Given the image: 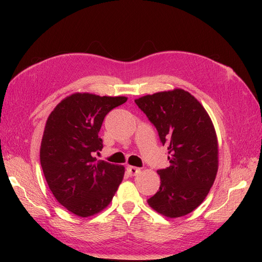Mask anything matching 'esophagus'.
Segmentation results:
<instances>
[{
  "label": "esophagus",
  "mask_w": 262,
  "mask_h": 262,
  "mask_svg": "<svg viewBox=\"0 0 262 262\" xmlns=\"http://www.w3.org/2000/svg\"><path fill=\"white\" fill-rule=\"evenodd\" d=\"M126 170H128V172L131 176H137L141 172V169L138 167H134V166H129V167L126 168Z\"/></svg>",
  "instance_id": "1"
}]
</instances>
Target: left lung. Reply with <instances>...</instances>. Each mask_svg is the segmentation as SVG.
<instances>
[{"instance_id": "left-lung-1", "label": "left lung", "mask_w": 262, "mask_h": 262, "mask_svg": "<svg viewBox=\"0 0 262 262\" xmlns=\"http://www.w3.org/2000/svg\"><path fill=\"white\" fill-rule=\"evenodd\" d=\"M134 101L170 154L169 167L157 170L161 186L147 203L166 217L185 216L203 202L216 177L219 142L213 122L200 101L181 89Z\"/></svg>"}]
</instances>
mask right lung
<instances>
[{
    "label": "right lung",
    "instance_id": "1",
    "mask_svg": "<svg viewBox=\"0 0 262 262\" xmlns=\"http://www.w3.org/2000/svg\"><path fill=\"white\" fill-rule=\"evenodd\" d=\"M124 96L74 93L49 115L40 145V163L47 184L57 201L80 217L106 209L124 176L122 165L96 161L102 149L98 137L102 121Z\"/></svg>",
    "mask_w": 262,
    "mask_h": 262
}]
</instances>
